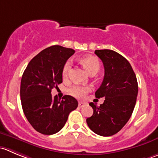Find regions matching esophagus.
Wrapping results in <instances>:
<instances>
[{
	"mask_svg": "<svg viewBox=\"0 0 158 158\" xmlns=\"http://www.w3.org/2000/svg\"><path fill=\"white\" fill-rule=\"evenodd\" d=\"M85 102H79V107H82V106H84L85 105Z\"/></svg>",
	"mask_w": 158,
	"mask_h": 158,
	"instance_id": "esophagus-1",
	"label": "esophagus"
}]
</instances>
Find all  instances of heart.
Segmentation results:
<instances>
[{"mask_svg":"<svg viewBox=\"0 0 158 158\" xmlns=\"http://www.w3.org/2000/svg\"><path fill=\"white\" fill-rule=\"evenodd\" d=\"M81 62L85 67L89 74L96 73L100 68L99 61L94 56H85L81 59ZM72 67V62L68 61L62 69V76L64 79H66L69 76L70 69ZM90 88L88 86H82V85H74L69 89V93L73 96L77 98H83L85 95L89 92Z\"/></svg>","mask_w":158,"mask_h":158,"instance_id":"obj_1","label":"heart"}]
</instances>
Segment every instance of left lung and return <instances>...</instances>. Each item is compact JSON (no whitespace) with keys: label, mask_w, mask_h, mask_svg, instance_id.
Masks as SVG:
<instances>
[{"label":"left lung","mask_w":158,"mask_h":158,"mask_svg":"<svg viewBox=\"0 0 158 158\" xmlns=\"http://www.w3.org/2000/svg\"><path fill=\"white\" fill-rule=\"evenodd\" d=\"M103 63L104 78L95 93L96 98H105L99 106L93 102V116L86 119L92 131L102 137L118 133L132 115L137 101L138 85L130 62L119 53L110 49L96 50Z\"/></svg>","instance_id":"1"}]
</instances>
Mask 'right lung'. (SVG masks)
Masks as SVG:
<instances>
[{
    "mask_svg": "<svg viewBox=\"0 0 158 158\" xmlns=\"http://www.w3.org/2000/svg\"><path fill=\"white\" fill-rule=\"evenodd\" d=\"M75 53L72 48L53 45L33 58L22 75L21 106L27 120L34 129L45 135L56 134L62 129L70 112L76 110L78 101L65 95L52 97V89L62 82V69Z\"/></svg>",
    "mask_w": 158,
    "mask_h": 158,
    "instance_id": "1",
    "label": "right lung"
}]
</instances>
